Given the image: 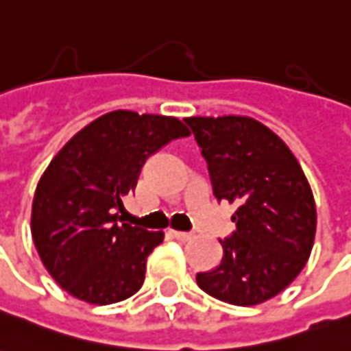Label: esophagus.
<instances>
[{
	"label": "esophagus",
	"mask_w": 351,
	"mask_h": 351,
	"mask_svg": "<svg viewBox=\"0 0 351 351\" xmlns=\"http://www.w3.org/2000/svg\"><path fill=\"white\" fill-rule=\"evenodd\" d=\"M170 233H171V237H173V239H178V241H183V243L193 239V233H185V231H170Z\"/></svg>",
	"instance_id": "obj_1"
}]
</instances>
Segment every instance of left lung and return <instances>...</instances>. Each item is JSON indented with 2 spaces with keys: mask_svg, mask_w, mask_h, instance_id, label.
<instances>
[{
  "mask_svg": "<svg viewBox=\"0 0 351 351\" xmlns=\"http://www.w3.org/2000/svg\"><path fill=\"white\" fill-rule=\"evenodd\" d=\"M208 164L214 197L235 204V231L219 241L217 267L197 273L202 291L256 306L285 291L308 262L317 212L300 164L279 135L248 116L185 118Z\"/></svg>",
  "mask_w": 351,
  "mask_h": 351,
  "instance_id": "obj_1",
  "label": "left lung"
}]
</instances>
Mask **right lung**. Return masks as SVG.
Segmentation results:
<instances>
[{
  "label": "right lung",
  "instance_id": "add662e5",
  "mask_svg": "<svg viewBox=\"0 0 351 351\" xmlns=\"http://www.w3.org/2000/svg\"><path fill=\"white\" fill-rule=\"evenodd\" d=\"M189 130L173 116L114 110L80 130L34 195L32 239L45 269L78 300L106 306L141 289L162 231L118 223L147 158Z\"/></svg>",
  "mask_w": 351,
  "mask_h": 351
}]
</instances>
